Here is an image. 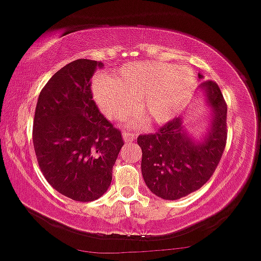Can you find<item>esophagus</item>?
Here are the masks:
<instances>
[{
    "label": "esophagus",
    "instance_id": "34e87169",
    "mask_svg": "<svg viewBox=\"0 0 261 261\" xmlns=\"http://www.w3.org/2000/svg\"><path fill=\"white\" fill-rule=\"evenodd\" d=\"M134 138H136V134L132 133L129 130H124L123 132V139L125 142H133Z\"/></svg>",
    "mask_w": 261,
    "mask_h": 261
}]
</instances>
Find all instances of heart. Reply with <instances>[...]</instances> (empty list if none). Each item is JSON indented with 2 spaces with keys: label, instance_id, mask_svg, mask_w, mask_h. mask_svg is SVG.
<instances>
[{
  "label": "heart",
  "instance_id": "obj_1",
  "mask_svg": "<svg viewBox=\"0 0 261 261\" xmlns=\"http://www.w3.org/2000/svg\"><path fill=\"white\" fill-rule=\"evenodd\" d=\"M195 88L189 68L165 62H132L119 68L111 80L100 78L93 93L109 119H122L137 112L150 124H162L178 116Z\"/></svg>",
  "mask_w": 261,
  "mask_h": 261
}]
</instances>
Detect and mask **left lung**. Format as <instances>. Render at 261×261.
Listing matches in <instances>:
<instances>
[{"instance_id":"left-lung-1","label":"left lung","mask_w":261,"mask_h":261,"mask_svg":"<svg viewBox=\"0 0 261 261\" xmlns=\"http://www.w3.org/2000/svg\"><path fill=\"white\" fill-rule=\"evenodd\" d=\"M213 120L208 134L195 142L187 134L181 118H174L155 133L141 134L142 174L159 198L176 200L201 188L217 169L226 144V103L219 86L201 83Z\"/></svg>"}]
</instances>
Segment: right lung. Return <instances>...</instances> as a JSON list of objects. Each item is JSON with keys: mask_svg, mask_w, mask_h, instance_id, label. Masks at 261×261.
Returning <instances> with one entry per match:
<instances>
[{"mask_svg": "<svg viewBox=\"0 0 261 261\" xmlns=\"http://www.w3.org/2000/svg\"><path fill=\"white\" fill-rule=\"evenodd\" d=\"M103 63L75 60L56 72L38 97L33 147L44 178L75 201L102 197L124 144L93 100L91 78Z\"/></svg>", "mask_w": 261, "mask_h": 261, "instance_id": "1", "label": "right lung"}]
</instances>
